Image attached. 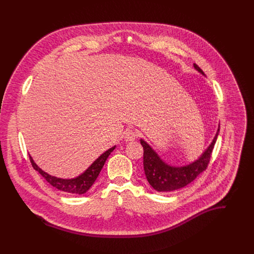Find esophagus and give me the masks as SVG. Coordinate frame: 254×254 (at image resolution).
<instances>
[{"label":"esophagus","mask_w":254,"mask_h":254,"mask_svg":"<svg viewBox=\"0 0 254 254\" xmlns=\"http://www.w3.org/2000/svg\"><path fill=\"white\" fill-rule=\"evenodd\" d=\"M125 139L127 141H130V140H133L137 137V132L132 129V128H127L126 131H125Z\"/></svg>","instance_id":"1"}]
</instances>
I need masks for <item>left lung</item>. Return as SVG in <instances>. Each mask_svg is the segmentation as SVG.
<instances>
[{"label": "left lung", "instance_id": "8db88e82", "mask_svg": "<svg viewBox=\"0 0 254 254\" xmlns=\"http://www.w3.org/2000/svg\"><path fill=\"white\" fill-rule=\"evenodd\" d=\"M194 67L204 75V72L197 64H194ZM218 132L219 128L209 148L198 160L183 167H173L166 164L146 141L140 139L143 148V170L150 185L158 192H172L193 182L207 169Z\"/></svg>", "mask_w": 254, "mask_h": 254}]
</instances>
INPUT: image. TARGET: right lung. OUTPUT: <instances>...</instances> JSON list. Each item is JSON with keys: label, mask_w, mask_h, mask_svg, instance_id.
Wrapping results in <instances>:
<instances>
[{"label": "right lung", "mask_w": 254, "mask_h": 254, "mask_svg": "<svg viewBox=\"0 0 254 254\" xmlns=\"http://www.w3.org/2000/svg\"><path fill=\"white\" fill-rule=\"evenodd\" d=\"M116 149V146L111 148L110 150H107L105 153H103L98 159H96L92 165L80 176L74 178V179H60V178H56L53 177L49 174H47L46 172L42 171L37 165L35 164V162L33 161L32 157H30V162L32 164V167L38 171L42 177H44V179H46L47 182L49 184H51L53 187H55L58 190H61L63 192L66 193H70V194H84L86 193L90 187L93 185V183L95 182L96 178L98 177L106 159L108 158V156L111 155V153Z\"/></svg>", "instance_id": "obj_1"}]
</instances>
